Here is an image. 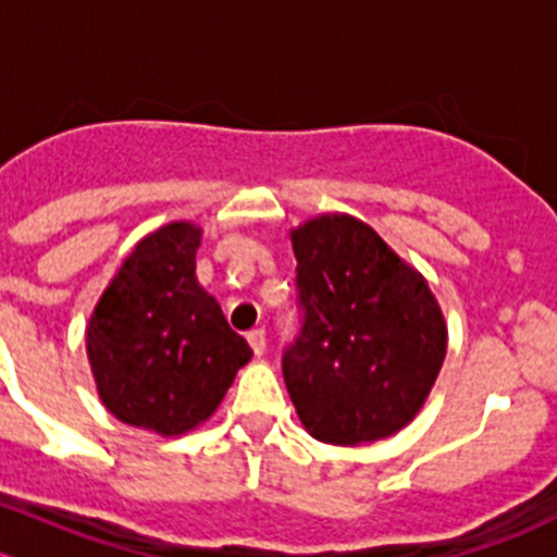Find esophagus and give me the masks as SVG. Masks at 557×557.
Instances as JSON below:
<instances>
[{
	"label": "esophagus",
	"instance_id": "obj_1",
	"mask_svg": "<svg viewBox=\"0 0 557 557\" xmlns=\"http://www.w3.org/2000/svg\"><path fill=\"white\" fill-rule=\"evenodd\" d=\"M247 341L249 346H252L255 357H263V351H267V330H261V326H258V330H249Z\"/></svg>",
	"mask_w": 557,
	"mask_h": 557
}]
</instances>
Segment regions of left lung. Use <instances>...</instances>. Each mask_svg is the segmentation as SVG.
<instances>
[{"mask_svg":"<svg viewBox=\"0 0 557 557\" xmlns=\"http://www.w3.org/2000/svg\"><path fill=\"white\" fill-rule=\"evenodd\" d=\"M290 244L302 330L283 376L296 414L321 443L393 436L420 412L448 351L429 283L349 214L308 220Z\"/></svg>","mask_w":557,"mask_h":557,"instance_id":"8db88e82","label":"left lung"}]
</instances>
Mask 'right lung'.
I'll use <instances>...</instances> for the list:
<instances>
[{"label": "right lung", "instance_id": "right-lung-1", "mask_svg": "<svg viewBox=\"0 0 557 557\" xmlns=\"http://www.w3.org/2000/svg\"><path fill=\"white\" fill-rule=\"evenodd\" d=\"M202 231L170 222L145 236L98 299L87 360L117 420L178 436L216 412L252 349L195 277Z\"/></svg>", "mask_w": 557, "mask_h": 557}]
</instances>
